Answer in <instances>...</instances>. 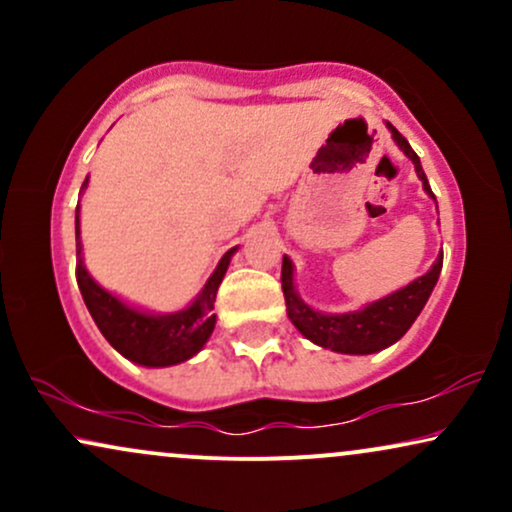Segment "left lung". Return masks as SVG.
<instances>
[{"instance_id":"left-lung-1","label":"left lung","mask_w":512,"mask_h":512,"mask_svg":"<svg viewBox=\"0 0 512 512\" xmlns=\"http://www.w3.org/2000/svg\"><path fill=\"white\" fill-rule=\"evenodd\" d=\"M387 129L392 132V139H395L399 149L411 158L416 175L424 182V190L433 197L419 156L414 154L407 139L390 122H387ZM440 269H443V252L424 276L414 279L404 289L390 293V296L380 298L375 303H368L363 310L342 315L317 313L308 303L301 301L296 286H293V264L289 257H284V264H281V289H284L289 320L310 342L337 351V354H375V351H383L390 344H395L397 339H402L409 327L414 325V320L424 310L428 296H431L433 286H436Z\"/></svg>"}]
</instances>
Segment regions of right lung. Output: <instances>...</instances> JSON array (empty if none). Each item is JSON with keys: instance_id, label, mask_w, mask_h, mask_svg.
Returning a JSON list of instances; mask_svg holds the SVG:
<instances>
[{"instance_id": "1", "label": "right lung", "mask_w": 512, "mask_h": 512, "mask_svg": "<svg viewBox=\"0 0 512 512\" xmlns=\"http://www.w3.org/2000/svg\"><path fill=\"white\" fill-rule=\"evenodd\" d=\"M88 185V178L81 185V192ZM231 248L221 257L219 267L209 276L197 301L187 305L180 313L168 315H151L142 313L137 308H129L113 293H108L103 286H98L86 272L84 260H81V238H79V207H76V284H79L81 296L91 313L98 330L115 351L139 366L163 368L175 366V363L187 361L207 344L216 325L214 301L219 291L223 274H226L228 262H231Z\"/></svg>"}]
</instances>
